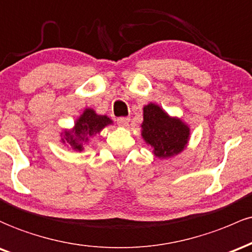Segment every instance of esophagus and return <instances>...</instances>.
I'll use <instances>...</instances> for the list:
<instances>
[{"label": "esophagus", "instance_id": "obj_1", "mask_svg": "<svg viewBox=\"0 0 252 252\" xmlns=\"http://www.w3.org/2000/svg\"><path fill=\"white\" fill-rule=\"evenodd\" d=\"M129 120H131V119L129 118H127V117H124V118H119L118 119V124L120 126H124V127H127L128 126V124H129Z\"/></svg>", "mask_w": 252, "mask_h": 252}]
</instances>
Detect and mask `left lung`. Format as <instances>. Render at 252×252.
<instances>
[{
	"mask_svg": "<svg viewBox=\"0 0 252 252\" xmlns=\"http://www.w3.org/2000/svg\"><path fill=\"white\" fill-rule=\"evenodd\" d=\"M143 138L154 149L159 158L177 155L185 149L189 138L187 125L177 119H171L157 104L144 107Z\"/></svg>",
	"mask_w": 252,
	"mask_h": 252,
	"instance_id": "8db88e82",
	"label": "left lung"
}]
</instances>
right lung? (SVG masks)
Wrapping results in <instances>:
<instances>
[{
  "label": "right lung",
  "mask_w": 252,
  "mask_h": 252,
  "mask_svg": "<svg viewBox=\"0 0 252 252\" xmlns=\"http://www.w3.org/2000/svg\"><path fill=\"white\" fill-rule=\"evenodd\" d=\"M112 124V120L106 115H97L93 109H86L81 118L76 121L72 132H65V140L76 151H82V141L88 140L100 132L104 126Z\"/></svg>",
  "instance_id": "1"
}]
</instances>
